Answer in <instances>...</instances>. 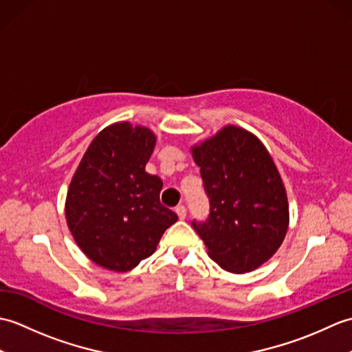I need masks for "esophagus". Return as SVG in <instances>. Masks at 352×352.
Segmentation results:
<instances>
[{"label":"esophagus","instance_id":"esophagus-1","mask_svg":"<svg viewBox=\"0 0 352 352\" xmlns=\"http://www.w3.org/2000/svg\"><path fill=\"white\" fill-rule=\"evenodd\" d=\"M175 213H177V216H178V219H184L186 218V214H188V210H186V207L184 206H178L177 208H175Z\"/></svg>","mask_w":352,"mask_h":352}]
</instances>
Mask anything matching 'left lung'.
<instances>
[{
  "instance_id": "obj_1",
  "label": "left lung",
  "mask_w": 352,
  "mask_h": 352,
  "mask_svg": "<svg viewBox=\"0 0 352 352\" xmlns=\"http://www.w3.org/2000/svg\"><path fill=\"white\" fill-rule=\"evenodd\" d=\"M210 201L206 222H192L222 269L246 274L271 258L289 227V203L271 154L251 131L226 125L190 146Z\"/></svg>"
}]
</instances>
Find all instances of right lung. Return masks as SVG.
Here are the masks:
<instances>
[{"label": "right lung", "mask_w": 352, "mask_h": 352, "mask_svg": "<svg viewBox=\"0 0 352 352\" xmlns=\"http://www.w3.org/2000/svg\"><path fill=\"white\" fill-rule=\"evenodd\" d=\"M154 146L146 126L115 122L96 134L72 175L66 223L85 256L109 271L136 267L178 219L160 204V178L145 170Z\"/></svg>", "instance_id": "1"}]
</instances>
